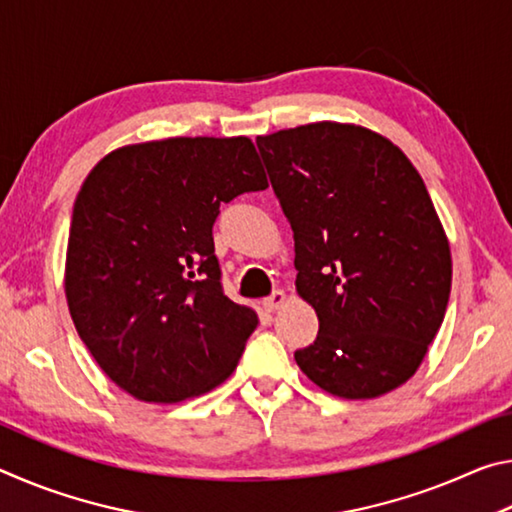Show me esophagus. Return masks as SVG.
Listing matches in <instances>:
<instances>
[{"label":"esophagus","instance_id":"34e87169","mask_svg":"<svg viewBox=\"0 0 512 512\" xmlns=\"http://www.w3.org/2000/svg\"><path fill=\"white\" fill-rule=\"evenodd\" d=\"M284 302H287V296H284V291H280V289H275L271 296H268L266 300H264V307L268 309V311H275V309H280Z\"/></svg>","mask_w":512,"mask_h":512}]
</instances>
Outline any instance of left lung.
I'll return each mask as SVG.
<instances>
[{
	"mask_svg": "<svg viewBox=\"0 0 512 512\" xmlns=\"http://www.w3.org/2000/svg\"><path fill=\"white\" fill-rule=\"evenodd\" d=\"M296 241V289L318 336L296 350L323 391L370 400L402 386L443 325L452 255L427 187L386 137L318 121L257 137Z\"/></svg>",
	"mask_w": 512,
	"mask_h": 512,
	"instance_id": "8db88e82",
	"label": "left lung"
}]
</instances>
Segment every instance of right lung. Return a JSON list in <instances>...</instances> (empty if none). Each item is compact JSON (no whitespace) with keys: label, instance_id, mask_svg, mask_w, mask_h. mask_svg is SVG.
Returning a JSON list of instances; mask_svg holds the SVG:
<instances>
[{"label":"right lung","instance_id":"add662e5","mask_svg":"<svg viewBox=\"0 0 512 512\" xmlns=\"http://www.w3.org/2000/svg\"><path fill=\"white\" fill-rule=\"evenodd\" d=\"M248 137L124 146L85 178L69 225L65 293L94 361L144 402H180L237 368L257 314L223 293L219 207L266 189Z\"/></svg>","mask_w":512,"mask_h":512}]
</instances>
